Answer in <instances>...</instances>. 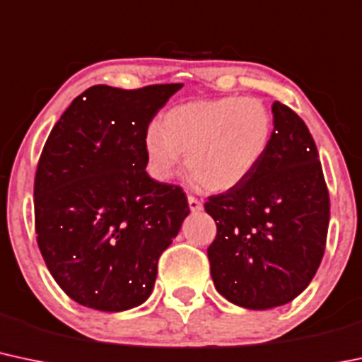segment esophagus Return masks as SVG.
Returning <instances> with one entry per match:
<instances>
[{
    "mask_svg": "<svg viewBox=\"0 0 362 362\" xmlns=\"http://www.w3.org/2000/svg\"><path fill=\"white\" fill-rule=\"evenodd\" d=\"M187 202H189L190 211H192V213H199L201 209H202V202H201L199 199H197V197L189 196V197H187Z\"/></svg>",
    "mask_w": 362,
    "mask_h": 362,
    "instance_id": "1",
    "label": "esophagus"
}]
</instances>
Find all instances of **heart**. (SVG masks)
I'll return each instance as SVG.
<instances>
[{"label": "heart", "instance_id": "obj_1", "mask_svg": "<svg viewBox=\"0 0 362 362\" xmlns=\"http://www.w3.org/2000/svg\"><path fill=\"white\" fill-rule=\"evenodd\" d=\"M273 137L272 111L261 99L223 96L173 106L146 134L149 172L168 182L185 166L204 189L239 187L264 160Z\"/></svg>", "mask_w": 362, "mask_h": 362}]
</instances>
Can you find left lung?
<instances>
[{
  "label": "left lung",
  "mask_w": 362,
  "mask_h": 362,
  "mask_svg": "<svg viewBox=\"0 0 362 362\" xmlns=\"http://www.w3.org/2000/svg\"><path fill=\"white\" fill-rule=\"evenodd\" d=\"M272 111V144L256 172L204 204L216 221L208 247L214 287L247 309L296 299L327 245L329 196L315 141L288 106L275 101Z\"/></svg>",
  "instance_id": "1"
}]
</instances>
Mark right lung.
<instances>
[{
  "label": "right lung",
  "mask_w": 362,
  "mask_h": 362,
  "mask_svg": "<svg viewBox=\"0 0 362 362\" xmlns=\"http://www.w3.org/2000/svg\"><path fill=\"white\" fill-rule=\"evenodd\" d=\"M182 84L94 86L47 137L34 182L37 245L75 303L118 313L151 296L158 259L189 214L178 185L146 172L151 120Z\"/></svg>",
  "instance_id": "1"
}]
</instances>
